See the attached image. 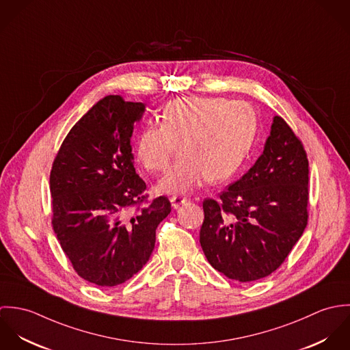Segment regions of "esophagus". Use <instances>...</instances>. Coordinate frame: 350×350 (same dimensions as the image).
Here are the masks:
<instances>
[{
  "label": "esophagus",
  "mask_w": 350,
  "mask_h": 350,
  "mask_svg": "<svg viewBox=\"0 0 350 350\" xmlns=\"http://www.w3.org/2000/svg\"><path fill=\"white\" fill-rule=\"evenodd\" d=\"M186 202H187V198H186V197L174 196V197L171 198V204H172V207H174V208H178L180 204H183V203H186Z\"/></svg>",
  "instance_id": "esophagus-1"
}]
</instances>
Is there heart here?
<instances>
[{
	"label": "heart",
	"instance_id": "heart-1",
	"mask_svg": "<svg viewBox=\"0 0 350 350\" xmlns=\"http://www.w3.org/2000/svg\"><path fill=\"white\" fill-rule=\"evenodd\" d=\"M257 132V114L245 100L189 97L168 102L160 125L148 124L137 136L136 160L150 172L163 171L176 144L180 157L157 183V191L183 194L207 178L222 182L244 164Z\"/></svg>",
	"mask_w": 350,
	"mask_h": 350
}]
</instances>
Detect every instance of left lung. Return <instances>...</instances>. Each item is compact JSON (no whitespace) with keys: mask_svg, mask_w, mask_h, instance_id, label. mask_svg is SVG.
Segmentation results:
<instances>
[{"mask_svg":"<svg viewBox=\"0 0 350 350\" xmlns=\"http://www.w3.org/2000/svg\"><path fill=\"white\" fill-rule=\"evenodd\" d=\"M308 160L288 124L275 116L264 150L219 200H203L200 243L207 261L243 283L276 271L307 225Z\"/></svg>","mask_w":350,"mask_h":350,"instance_id":"obj_1","label":"left lung"}]
</instances>
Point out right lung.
<instances>
[{
	"mask_svg": "<svg viewBox=\"0 0 350 350\" xmlns=\"http://www.w3.org/2000/svg\"><path fill=\"white\" fill-rule=\"evenodd\" d=\"M144 111L142 102L106 96L72 126L51 170L53 232L77 273L100 287L122 284L147 264L171 211L165 197L142 206L147 185L131 137Z\"/></svg>",
	"mask_w": 350,
	"mask_h": 350,
	"instance_id": "right-lung-1",
	"label": "right lung"
}]
</instances>
